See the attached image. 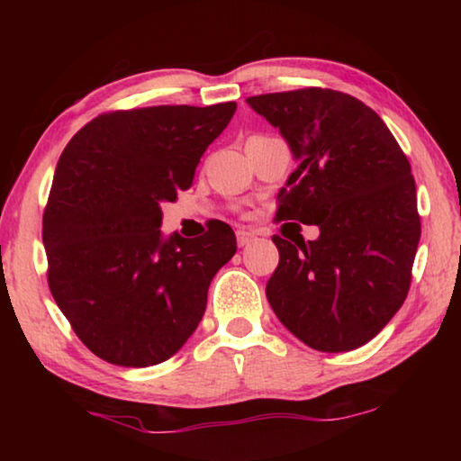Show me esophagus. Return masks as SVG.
Instances as JSON below:
<instances>
[{"label":"esophagus","instance_id":"1","mask_svg":"<svg viewBox=\"0 0 461 461\" xmlns=\"http://www.w3.org/2000/svg\"><path fill=\"white\" fill-rule=\"evenodd\" d=\"M236 236H238V246L240 248L252 244V241L256 240V233L254 231H248V230H238Z\"/></svg>","mask_w":461,"mask_h":461}]
</instances>
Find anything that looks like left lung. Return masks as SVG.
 Segmentation results:
<instances>
[{
  "mask_svg": "<svg viewBox=\"0 0 461 461\" xmlns=\"http://www.w3.org/2000/svg\"><path fill=\"white\" fill-rule=\"evenodd\" d=\"M299 160L276 220L317 225L313 241L272 238L280 260L272 311L319 352H349L407 299L420 220L407 156L380 115L348 93L296 89L248 97Z\"/></svg>",
  "mask_w": 461,
  "mask_h": 461,
  "instance_id": "8db88e82",
  "label": "left lung"
}]
</instances>
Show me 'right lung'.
I'll return each instance as SVG.
<instances>
[{"label": "right lung", "instance_id": "1", "mask_svg": "<svg viewBox=\"0 0 461 461\" xmlns=\"http://www.w3.org/2000/svg\"><path fill=\"white\" fill-rule=\"evenodd\" d=\"M236 104L156 105L91 120L62 150L42 220L49 286L101 360L146 368L197 330L209 285L236 254L228 223L168 240L160 205L189 189Z\"/></svg>", "mask_w": 461, "mask_h": 461}]
</instances>
